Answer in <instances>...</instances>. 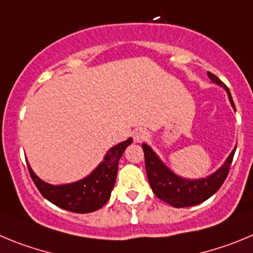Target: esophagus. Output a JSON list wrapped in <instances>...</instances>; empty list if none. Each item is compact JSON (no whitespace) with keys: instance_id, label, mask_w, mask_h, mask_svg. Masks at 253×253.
<instances>
[{"instance_id":"1","label":"esophagus","mask_w":253,"mask_h":253,"mask_svg":"<svg viewBox=\"0 0 253 253\" xmlns=\"http://www.w3.org/2000/svg\"><path fill=\"white\" fill-rule=\"evenodd\" d=\"M147 137H149V132L145 131V129L142 128L136 129V131L133 132V140H135V142H142V141L146 140Z\"/></svg>"}]
</instances>
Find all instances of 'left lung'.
<instances>
[{
  "label": "left lung",
  "instance_id": "obj_1",
  "mask_svg": "<svg viewBox=\"0 0 253 253\" xmlns=\"http://www.w3.org/2000/svg\"><path fill=\"white\" fill-rule=\"evenodd\" d=\"M208 77L211 82L219 84L227 90L232 106L234 108V103L232 101L228 87L213 73L208 72ZM142 149L143 154H145L147 179H149L152 192L159 199L164 200L175 208L197 206V204L203 203L204 200L214 194L226 180L232 160H233L234 151H236V149H234L224 163V165L219 170H217L214 174H211V176L204 177V179H197V180H188V179H183V177L177 176L174 172L170 171L146 143H142Z\"/></svg>",
  "mask_w": 253,
  "mask_h": 253
}]
</instances>
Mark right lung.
I'll return each instance as SVG.
<instances>
[{"mask_svg": "<svg viewBox=\"0 0 253 253\" xmlns=\"http://www.w3.org/2000/svg\"><path fill=\"white\" fill-rule=\"evenodd\" d=\"M131 142L132 138H128L113 146L89 176L67 185H51L44 183L34 174L30 166L27 165V168L39 192L49 202L59 208L74 213H90L102 208L110 199L117 176L118 160Z\"/></svg>", "mask_w": 253, "mask_h": 253, "instance_id": "1", "label": "right lung"}]
</instances>
